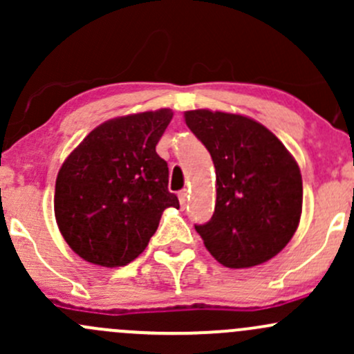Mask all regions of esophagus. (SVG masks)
<instances>
[{"mask_svg": "<svg viewBox=\"0 0 354 354\" xmlns=\"http://www.w3.org/2000/svg\"><path fill=\"white\" fill-rule=\"evenodd\" d=\"M189 194H191V191H187V189H182L180 192H178V201H180V206L182 207H185L187 206V203H189Z\"/></svg>", "mask_w": 354, "mask_h": 354, "instance_id": "1", "label": "esophagus"}]
</instances>
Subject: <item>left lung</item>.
<instances>
[{"mask_svg":"<svg viewBox=\"0 0 354 354\" xmlns=\"http://www.w3.org/2000/svg\"><path fill=\"white\" fill-rule=\"evenodd\" d=\"M184 116L216 169L214 214L206 224H196V231L224 267L265 263L282 252L299 226L302 176L297 162L252 118L209 109Z\"/></svg>","mask_w":354,"mask_h":354,"instance_id":"left-lung-1","label":"left lung"}]
</instances>
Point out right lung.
Listing matches in <instances>:
<instances>
[{
	"label": "right lung",
	"mask_w": 354,
	"mask_h": 354,
	"mask_svg": "<svg viewBox=\"0 0 354 354\" xmlns=\"http://www.w3.org/2000/svg\"><path fill=\"white\" fill-rule=\"evenodd\" d=\"M172 116L163 108L106 121L60 167L57 226L89 263L128 265L147 248L162 212L178 207L169 192V167L155 150Z\"/></svg>",
	"instance_id": "1"
}]
</instances>
